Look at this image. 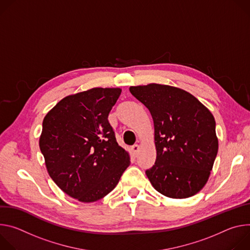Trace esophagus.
<instances>
[{
  "mask_svg": "<svg viewBox=\"0 0 250 250\" xmlns=\"http://www.w3.org/2000/svg\"><path fill=\"white\" fill-rule=\"evenodd\" d=\"M139 149H140V146L139 145H134V146H132V148H131V151H132V153H133V155L134 156H137V154H138V152H139Z\"/></svg>",
  "mask_w": 250,
  "mask_h": 250,
  "instance_id": "34e87169",
  "label": "esophagus"
}]
</instances>
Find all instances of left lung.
Instances as JSON below:
<instances>
[{"instance_id": "8db88e82", "label": "left lung", "mask_w": 250, "mask_h": 250, "mask_svg": "<svg viewBox=\"0 0 250 250\" xmlns=\"http://www.w3.org/2000/svg\"><path fill=\"white\" fill-rule=\"evenodd\" d=\"M154 122L156 162L146 175L156 190L172 199L195 196L207 184L218 151L215 120L189 92L150 83L130 86Z\"/></svg>"}]
</instances>
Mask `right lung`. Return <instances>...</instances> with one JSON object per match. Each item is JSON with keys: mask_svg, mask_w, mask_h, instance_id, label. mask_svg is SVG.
<instances>
[{"mask_svg": "<svg viewBox=\"0 0 250 250\" xmlns=\"http://www.w3.org/2000/svg\"><path fill=\"white\" fill-rule=\"evenodd\" d=\"M119 87H94L62 98L42 121L40 149L49 177L69 197L93 203L112 190L130 165L109 112Z\"/></svg>", "mask_w": 250, "mask_h": 250, "instance_id": "1", "label": "right lung"}]
</instances>
